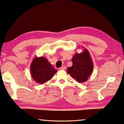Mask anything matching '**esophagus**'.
<instances>
[{
	"label": "esophagus",
	"instance_id": "1",
	"mask_svg": "<svg viewBox=\"0 0 124 124\" xmlns=\"http://www.w3.org/2000/svg\"><path fill=\"white\" fill-rule=\"evenodd\" d=\"M60 70H66V67L65 66H62L60 68Z\"/></svg>",
	"mask_w": 124,
	"mask_h": 124
}]
</instances>
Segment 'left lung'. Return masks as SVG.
Returning <instances> with one entry per match:
<instances>
[{"label": "left lung", "instance_id": "8db88e82", "mask_svg": "<svg viewBox=\"0 0 124 124\" xmlns=\"http://www.w3.org/2000/svg\"><path fill=\"white\" fill-rule=\"evenodd\" d=\"M72 66L68 67V73L79 83L86 82L92 74L93 68L89 52L84 48L82 52L75 53L72 58Z\"/></svg>", "mask_w": 124, "mask_h": 124}]
</instances>
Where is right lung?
<instances>
[{
    "label": "right lung",
    "instance_id": "obj_1",
    "mask_svg": "<svg viewBox=\"0 0 124 124\" xmlns=\"http://www.w3.org/2000/svg\"><path fill=\"white\" fill-rule=\"evenodd\" d=\"M30 69L33 80L39 84L50 80L57 71L43 57H35L31 63Z\"/></svg>",
    "mask_w": 124,
    "mask_h": 124
}]
</instances>
